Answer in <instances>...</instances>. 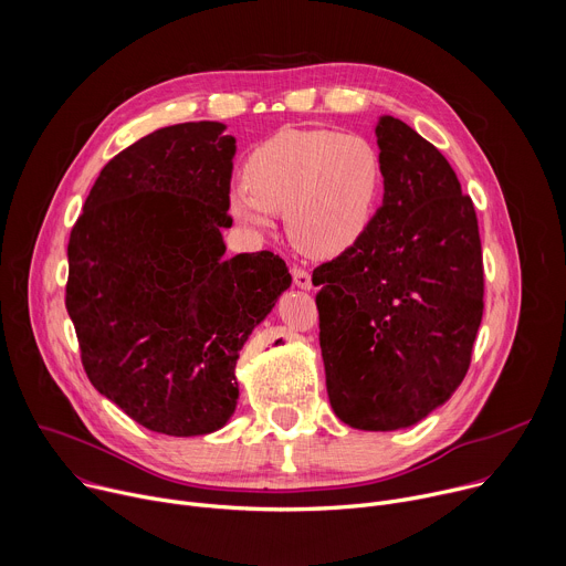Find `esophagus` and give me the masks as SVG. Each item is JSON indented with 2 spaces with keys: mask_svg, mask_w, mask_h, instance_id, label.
Segmentation results:
<instances>
[{
  "mask_svg": "<svg viewBox=\"0 0 566 566\" xmlns=\"http://www.w3.org/2000/svg\"><path fill=\"white\" fill-rule=\"evenodd\" d=\"M291 273H293V282H295L297 289H311V286H313V284H311V273H308L306 269L293 266Z\"/></svg>",
  "mask_w": 566,
  "mask_h": 566,
  "instance_id": "obj_1",
  "label": "esophagus"
}]
</instances>
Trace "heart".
Wrapping results in <instances>:
<instances>
[{
  "mask_svg": "<svg viewBox=\"0 0 566 566\" xmlns=\"http://www.w3.org/2000/svg\"><path fill=\"white\" fill-rule=\"evenodd\" d=\"M244 175L230 188V214L251 230H269L275 212H286L295 247L313 258L352 249L382 190L378 149L360 134L334 129H280L249 154Z\"/></svg>",
  "mask_w": 566,
  "mask_h": 566,
  "instance_id": "1",
  "label": "heart"
}]
</instances>
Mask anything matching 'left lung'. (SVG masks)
<instances>
[{"label": "left lung", "instance_id": "obj_1", "mask_svg": "<svg viewBox=\"0 0 566 566\" xmlns=\"http://www.w3.org/2000/svg\"><path fill=\"white\" fill-rule=\"evenodd\" d=\"M376 138L382 206L313 284L332 408L356 430L387 432L461 385L483 315V258L472 199L446 156L391 116Z\"/></svg>", "mask_w": 566, "mask_h": 566}]
</instances>
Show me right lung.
Segmentation results:
<instances>
[{"mask_svg":"<svg viewBox=\"0 0 566 566\" xmlns=\"http://www.w3.org/2000/svg\"><path fill=\"white\" fill-rule=\"evenodd\" d=\"M214 120L156 129L101 170L69 237L66 311L92 385L143 428L210 434L234 365L291 286L271 251L223 258L234 138Z\"/></svg>","mask_w":566,"mask_h":566,"instance_id":"add662e5","label":"right lung"}]
</instances>
